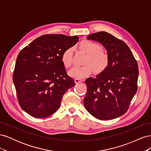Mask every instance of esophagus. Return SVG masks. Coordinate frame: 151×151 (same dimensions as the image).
Here are the masks:
<instances>
[{
  "label": "esophagus",
  "mask_w": 151,
  "mask_h": 151,
  "mask_svg": "<svg viewBox=\"0 0 151 151\" xmlns=\"http://www.w3.org/2000/svg\"><path fill=\"white\" fill-rule=\"evenodd\" d=\"M83 79H75V83H82L83 82Z\"/></svg>",
  "instance_id": "obj_1"
}]
</instances>
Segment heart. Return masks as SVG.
I'll return each mask as SVG.
<instances>
[{
    "instance_id": "1",
    "label": "heart",
    "mask_w": 151,
    "mask_h": 151,
    "mask_svg": "<svg viewBox=\"0 0 151 151\" xmlns=\"http://www.w3.org/2000/svg\"><path fill=\"white\" fill-rule=\"evenodd\" d=\"M79 48L88 54L84 66L74 67L68 72L73 77L84 78L93 72L100 74L108 68L109 63L108 54L102 50V48L96 43L89 40H84L79 45ZM61 61L66 68L71 67L72 63V48H68L62 54Z\"/></svg>"
}]
</instances>
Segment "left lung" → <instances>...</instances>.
<instances>
[{"label": "left lung", "mask_w": 151, "mask_h": 151, "mask_svg": "<svg viewBox=\"0 0 151 151\" xmlns=\"http://www.w3.org/2000/svg\"><path fill=\"white\" fill-rule=\"evenodd\" d=\"M87 38L97 41L106 48L109 63L96 78L86 80L84 106L97 119H114L127 111L137 91V62L127 45L111 34L101 31Z\"/></svg>", "instance_id": "1"}]
</instances>
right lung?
<instances>
[{
	"label": "right lung",
	"mask_w": 151,
	"mask_h": 151,
	"mask_svg": "<svg viewBox=\"0 0 151 151\" xmlns=\"http://www.w3.org/2000/svg\"><path fill=\"white\" fill-rule=\"evenodd\" d=\"M78 36L45 35L21 50L12 79L20 106L31 116L44 118L60 107L63 95L75 85L61 61L62 53Z\"/></svg>",
	"instance_id": "1"
}]
</instances>
